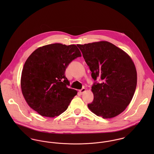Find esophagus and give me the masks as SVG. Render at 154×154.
Returning a JSON list of instances; mask_svg holds the SVG:
<instances>
[{
  "label": "esophagus",
  "instance_id": "34e87169",
  "mask_svg": "<svg viewBox=\"0 0 154 154\" xmlns=\"http://www.w3.org/2000/svg\"><path fill=\"white\" fill-rule=\"evenodd\" d=\"M85 91H86V89L85 88H82V89L79 90V92L81 94H83Z\"/></svg>",
  "mask_w": 154,
  "mask_h": 154
}]
</instances>
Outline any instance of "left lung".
<instances>
[{
  "label": "left lung",
  "instance_id": "8db88e82",
  "mask_svg": "<svg viewBox=\"0 0 154 154\" xmlns=\"http://www.w3.org/2000/svg\"><path fill=\"white\" fill-rule=\"evenodd\" d=\"M94 81V101L89 109L103 119L113 118L130 104L137 84L135 65L128 54L110 42L101 41L78 44Z\"/></svg>",
  "mask_w": 154,
  "mask_h": 154
}]
</instances>
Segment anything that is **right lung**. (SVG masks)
Instances as JSON below:
<instances>
[{"label": "right lung", "instance_id": "obj_1", "mask_svg": "<svg viewBox=\"0 0 154 154\" xmlns=\"http://www.w3.org/2000/svg\"><path fill=\"white\" fill-rule=\"evenodd\" d=\"M81 53L75 44L40 47L28 57L22 69L21 88L28 105L42 116L54 117L65 111L78 91L67 87L65 72Z\"/></svg>", "mask_w": 154, "mask_h": 154}]
</instances>
